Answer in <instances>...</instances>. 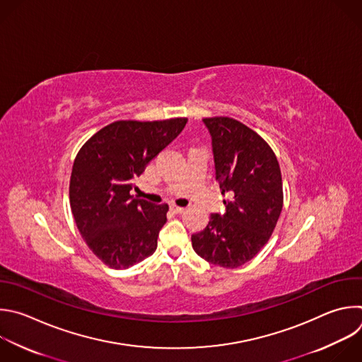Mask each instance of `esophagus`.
<instances>
[{"label": "esophagus", "instance_id": "1", "mask_svg": "<svg viewBox=\"0 0 362 362\" xmlns=\"http://www.w3.org/2000/svg\"><path fill=\"white\" fill-rule=\"evenodd\" d=\"M170 210H172L173 213H183V211H185V207H180V206H177V204H170Z\"/></svg>", "mask_w": 362, "mask_h": 362}]
</instances>
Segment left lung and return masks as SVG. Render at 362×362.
Listing matches in <instances>:
<instances>
[{
  "label": "left lung",
  "mask_w": 362,
  "mask_h": 362,
  "mask_svg": "<svg viewBox=\"0 0 362 362\" xmlns=\"http://www.w3.org/2000/svg\"><path fill=\"white\" fill-rule=\"evenodd\" d=\"M213 142L216 182L231 194L224 214H211L192 235L206 262L237 269L255 259L272 237L283 209V180L276 153L253 129L228 116L204 117Z\"/></svg>",
  "instance_id": "1"
}]
</instances>
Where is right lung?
<instances>
[{
  "label": "right lung",
  "mask_w": 362,
  "mask_h": 362,
  "mask_svg": "<svg viewBox=\"0 0 362 362\" xmlns=\"http://www.w3.org/2000/svg\"><path fill=\"white\" fill-rule=\"evenodd\" d=\"M186 122L116 120L79 149L69 180L71 210L83 242L107 267L129 269L155 253L169 206L136 199L131 190Z\"/></svg>",
  "instance_id": "right-lung-1"
}]
</instances>
